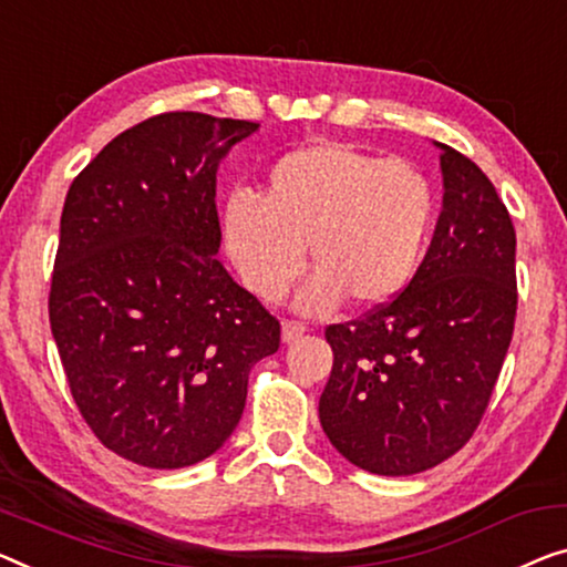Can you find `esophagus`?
<instances>
[{
    "label": "esophagus",
    "mask_w": 567,
    "mask_h": 567,
    "mask_svg": "<svg viewBox=\"0 0 567 567\" xmlns=\"http://www.w3.org/2000/svg\"><path fill=\"white\" fill-rule=\"evenodd\" d=\"M308 328L300 323V320H285L282 323V341L285 343H292V341H298V338L306 333Z\"/></svg>",
    "instance_id": "34e87169"
}]
</instances>
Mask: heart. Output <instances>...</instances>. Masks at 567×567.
I'll use <instances>...</instances> for the list:
<instances>
[{
    "instance_id": "obj_1",
    "label": "heart",
    "mask_w": 567,
    "mask_h": 567,
    "mask_svg": "<svg viewBox=\"0 0 567 567\" xmlns=\"http://www.w3.org/2000/svg\"><path fill=\"white\" fill-rule=\"evenodd\" d=\"M433 188L415 165L338 142H316L275 159L257 196L234 193L221 229L241 280L280 300L302 267L316 272L298 308L326 312L351 298L382 306L412 280L433 224Z\"/></svg>"
}]
</instances>
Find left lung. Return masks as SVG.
<instances>
[{"mask_svg":"<svg viewBox=\"0 0 567 567\" xmlns=\"http://www.w3.org/2000/svg\"><path fill=\"white\" fill-rule=\"evenodd\" d=\"M443 210L390 302L326 328L333 369L318 415L353 466L412 476L458 453L492 400L517 316V234L476 163L441 145Z\"/></svg>","mask_w":567,"mask_h":567,"instance_id":"left-lung-1","label":"left lung"}]
</instances>
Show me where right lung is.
Here are the masks:
<instances>
[{"label": "right lung", "instance_id": "obj_1", "mask_svg": "<svg viewBox=\"0 0 567 567\" xmlns=\"http://www.w3.org/2000/svg\"><path fill=\"white\" fill-rule=\"evenodd\" d=\"M257 122L150 116L75 175L50 282V331L86 425L147 468L193 466L239 425L280 320L221 261L216 173Z\"/></svg>", "mask_w": 567, "mask_h": 567}]
</instances>
